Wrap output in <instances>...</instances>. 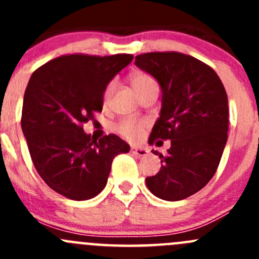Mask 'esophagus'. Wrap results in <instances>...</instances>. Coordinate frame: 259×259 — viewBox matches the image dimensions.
<instances>
[{"label": "esophagus", "mask_w": 259, "mask_h": 259, "mask_svg": "<svg viewBox=\"0 0 259 259\" xmlns=\"http://www.w3.org/2000/svg\"><path fill=\"white\" fill-rule=\"evenodd\" d=\"M130 151H132V154H134L135 156H145L146 154H148V150H146L145 148H139V146H132V149H130Z\"/></svg>", "instance_id": "obj_1"}]
</instances>
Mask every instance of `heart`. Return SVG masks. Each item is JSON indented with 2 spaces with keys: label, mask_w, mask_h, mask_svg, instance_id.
Instances as JSON below:
<instances>
[{
  "label": "heart",
  "mask_w": 259,
  "mask_h": 259,
  "mask_svg": "<svg viewBox=\"0 0 259 259\" xmlns=\"http://www.w3.org/2000/svg\"><path fill=\"white\" fill-rule=\"evenodd\" d=\"M130 85H132L133 90L137 93V95L142 94L143 91L148 90L150 88H156L155 81L153 80V77L149 76L145 72H135L130 76ZM113 90V83L109 85V88L106 89L105 96H109ZM146 127L145 121H135V120H126V121L121 122L119 125V132L120 134L124 135L126 139L132 140V142H137L142 138L143 132Z\"/></svg>",
  "instance_id": "b5f03b06"
}]
</instances>
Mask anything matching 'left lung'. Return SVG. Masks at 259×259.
Instances as JSON below:
<instances>
[{
    "label": "left lung",
    "instance_id": "1",
    "mask_svg": "<svg viewBox=\"0 0 259 259\" xmlns=\"http://www.w3.org/2000/svg\"><path fill=\"white\" fill-rule=\"evenodd\" d=\"M135 65L160 85L161 109L149 144L170 140L168 154L155 151L160 170L145 179L155 197L185 199L213 178L227 144L228 98L218 75L195 57L179 52H149Z\"/></svg>",
    "mask_w": 259,
    "mask_h": 259
}]
</instances>
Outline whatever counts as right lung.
<instances>
[{"instance_id": "obj_1", "label": "right lung", "mask_w": 259, "mask_h": 259, "mask_svg": "<svg viewBox=\"0 0 259 259\" xmlns=\"http://www.w3.org/2000/svg\"><path fill=\"white\" fill-rule=\"evenodd\" d=\"M133 59L67 55L41 66L28 81L21 127L31 159L46 184L69 199L96 197L108 183L113 159L129 153L117 135L98 142L82 125L103 110L106 86Z\"/></svg>"}]
</instances>
